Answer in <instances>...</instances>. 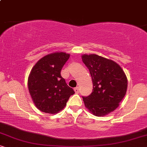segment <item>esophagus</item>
I'll use <instances>...</instances> for the list:
<instances>
[{"label": "esophagus", "instance_id": "1", "mask_svg": "<svg viewBox=\"0 0 147 147\" xmlns=\"http://www.w3.org/2000/svg\"><path fill=\"white\" fill-rule=\"evenodd\" d=\"M74 91H75V92H76V94L79 93V92H80V88H79V87H76V88H74Z\"/></svg>", "mask_w": 147, "mask_h": 147}]
</instances>
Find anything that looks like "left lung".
Returning <instances> with one entry per match:
<instances>
[{"label":"left lung","mask_w":147,"mask_h":147,"mask_svg":"<svg viewBox=\"0 0 147 147\" xmlns=\"http://www.w3.org/2000/svg\"><path fill=\"white\" fill-rule=\"evenodd\" d=\"M91 75L93 91L83 97L86 108L96 116H104L119 106L126 93L128 80L122 67L113 60L96 54L82 55Z\"/></svg>","instance_id":"left-lung-1"}]
</instances>
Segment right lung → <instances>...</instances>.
Listing matches in <instances>:
<instances>
[{"instance_id": "obj_1", "label": "right lung", "mask_w": 147, "mask_h": 147, "mask_svg": "<svg viewBox=\"0 0 147 147\" xmlns=\"http://www.w3.org/2000/svg\"><path fill=\"white\" fill-rule=\"evenodd\" d=\"M69 56L61 51L49 53L32 68L28 78V88L34 104L40 111L58 113L75 93L61 76V70Z\"/></svg>"}]
</instances>
